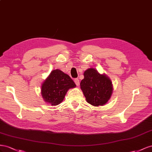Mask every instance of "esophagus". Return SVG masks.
Segmentation results:
<instances>
[{
  "mask_svg": "<svg viewBox=\"0 0 152 152\" xmlns=\"http://www.w3.org/2000/svg\"><path fill=\"white\" fill-rule=\"evenodd\" d=\"M75 83L77 86L80 85V80L78 79H75Z\"/></svg>",
  "mask_w": 152,
  "mask_h": 152,
  "instance_id": "1",
  "label": "esophagus"
}]
</instances>
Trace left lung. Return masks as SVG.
Instances as JSON below:
<instances>
[{"mask_svg":"<svg viewBox=\"0 0 152 152\" xmlns=\"http://www.w3.org/2000/svg\"><path fill=\"white\" fill-rule=\"evenodd\" d=\"M84 79L81 81L80 88L86 101L94 106H104L113 94V84L105 73L100 74L94 68L84 72Z\"/></svg>","mask_w":152,"mask_h":152,"instance_id":"1","label":"left lung"}]
</instances>
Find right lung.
<instances>
[{
	"label": "right lung",
	"mask_w": 152,
	"mask_h": 152,
	"mask_svg": "<svg viewBox=\"0 0 152 152\" xmlns=\"http://www.w3.org/2000/svg\"><path fill=\"white\" fill-rule=\"evenodd\" d=\"M76 86L75 82L67 74L55 69L42 83L41 94L45 102L57 106L64 101L67 91Z\"/></svg>",
	"instance_id": "1"
}]
</instances>
